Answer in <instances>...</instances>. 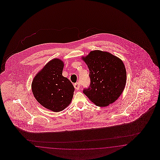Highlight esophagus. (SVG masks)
Returning <instances> with one entry per match:
<instances>
[{
    "mask_svg": "<svg viewBox=\"0 0 160 160\" xmlns=\"http://www.w3.org/2000/svg\"><path fill=\"white\" fill-rule=\"evenodd\" d=\"M74 87L76 89V90H79L80 88V84L79 82H76L74 84Z\"/></svg>",
    "mask_w": 160,
    "mask_h": 160,
    "instance_id": "34e87169",
    "label": "esophagus"
}]
</instances>
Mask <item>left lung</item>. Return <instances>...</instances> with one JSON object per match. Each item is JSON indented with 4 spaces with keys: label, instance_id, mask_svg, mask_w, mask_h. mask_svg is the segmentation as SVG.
Wrapping results in <instances>:
<instances>
[{
    "label": "left lung",
    "instance_id": "1",
    "mask_svg": "<svg viewBox=\"0 0 160 160\" xmlns=\"http://www.w3.org/2000/svg\"><path fill=\"white\" fill-rule=\"evenodd\" d=\"M89 69L90 84L82 92L96 106L106 107L116 101L126 86V68L120 58L94 50L82 58Z\"/></svg>",
    "mask_w": 160,
    "mask_h": 160
}]
</instances>
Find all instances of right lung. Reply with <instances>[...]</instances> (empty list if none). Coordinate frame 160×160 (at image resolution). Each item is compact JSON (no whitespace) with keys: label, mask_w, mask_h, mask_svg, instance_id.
<instances>
[{"label":"right lung","mask_w":160,"mask_h":160,"mask_svg":"<svg viewBox=\"0 0 160 160\" xmlns=\"http://www.w3.org/2000/svg\"><path fill=\"white\" fill-rule=\"evenodd\" d=\"M64 63L54 58L35 76L32 92L39 103L54 112L62 111L71 102L74 92L72 83L62 76Z\"/></svg>","instance_id":"1"}]
</instances>
